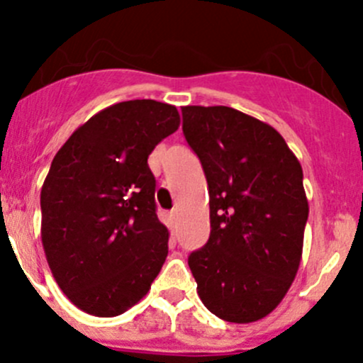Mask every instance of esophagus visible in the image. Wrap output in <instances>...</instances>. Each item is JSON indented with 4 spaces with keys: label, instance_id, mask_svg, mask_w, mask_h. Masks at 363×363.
I'll use <instances>...</instances> for the list:
<instances>
[{
    "label": "esophagus",
    "instance_id": "1",
    "mask_svg": "<svg viewBox=\"0 0 363 363\" xmlns=\"http://www.w3.org/2000/svg\"><path fill=\"white\" fill-rule=\"evenodd\" d=\"M168 216H170V221H172V223L177 221V208H172L170 214H168Z\"/></svg>",
    "mask_w": 363,
    "mask_h": 363
}]
</instances>
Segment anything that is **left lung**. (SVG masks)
Listing matches in <instances>:
<instances>
[{
  "mask_svg": "<svg viewBox=\"0 0 363 363\" xmlns=\"http://www.w3.org/2000/svg\"><path fill=\"white\" fill-rule=\"evenodd\" d=\"M207 179L211 235L188 256L203 306L230 323L272 313L302 258L309 205L298 160L269 124L230 107H182Z\"/></svg>",
  "mask_w": 363,
  "mask_h": 363,
  "instance_id": "1",
  "label": "left lung"
}]
</instances>
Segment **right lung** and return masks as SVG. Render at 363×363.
I'll list each match as a JSON object with an SVG mask.
<instances>
[{"instance_id":"1","label":"right lung","mask_w":363,"mask_h":363,"mask_svg":"<svg viewBox=\"0 0 363 363\" xmlns=\"http://www.w3.org/2000/svg\"><path fill=\"white\" fill-rule=\"evenodd\" d=\"M174 105L121 101L73 131L43 182L42 242L63 294L112 318L151 288L168 255L149 155L179 128Z\"/></svg>"}]
</instances>
